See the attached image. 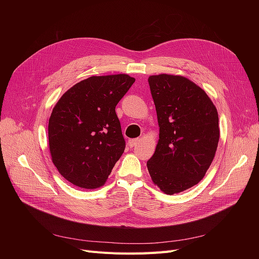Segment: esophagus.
Returning a JSON list of instances; mask_svg holds the SVG:
<instances>
[{"mask_svg":"<svg viewBox=\"0 0 259 259\" xmlns=\"http://www.w3.org/2000/svg\"><path fill=\"white\" fill-rule=\"evenodd\" d=\"M140 143V139L139 138H135V139H131L128 140V146L131 148H135L137 147V145Z\"/></svg>","mask_w":259,"mask_h":259,"instance_id":"34e87169","label":"esophagus"}]
</instances>
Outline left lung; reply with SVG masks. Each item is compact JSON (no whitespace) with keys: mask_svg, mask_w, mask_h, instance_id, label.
<instances>
[{"mask_svg":"<svg viewBox=\"0 0 259 259\" xmlns=\"http://www.w3.org/2000/svg\"><path fill=\"white\" fill-rule=\"evenodd\" d=\"M148 82L160 139L147 167L163 192H182L204 177L214 159L218 113L206 93L184 76L151 75Z\"/></svg>","mask_w":259,"mask_h":259,"instance_id":"1","label":"left lung"}]
</instances>
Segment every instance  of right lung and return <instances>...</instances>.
<instances>
[{"mask_svg":"<svg viewBox=\"0 0 259 259\" xmlns=\"http://www.w3.org/2000/svg\"><path fill=\"white\" fill-rule=\"evenodd\" d=\"M135 82L127 74L91 76L68 90L49 121L52 160L71 184L103 186L125 149L115 107Z\"/></svg>","mask_w":259,"mask_h":259,"instance_id":"obj_1","label":"right lung"}]
</instances>
